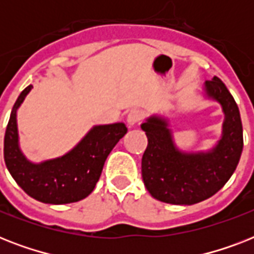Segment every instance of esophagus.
Here are the masks:
<instances>
[{
  "label": "esophagus",
  "instance_id": "1",
  "mask_svg": "<svg viewBox=\"0 0 254 254\" xmlns=\"http://www.w3.org/2000/svg\"><path fill=\"white\" fill-rule=\"evenodd\" d=\"M127 124L133 127L135 124H138L141 120H142V112L139 111V109H131L129 113H127Z\"/></svg>",
  "mask_w": 254,
  "mask_h": 254
}]
</instances>
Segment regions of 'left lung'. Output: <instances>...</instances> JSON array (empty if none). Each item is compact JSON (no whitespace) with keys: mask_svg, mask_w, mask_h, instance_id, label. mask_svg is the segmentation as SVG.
Wrapping results in <instances>:
<instances>
[{"mask_svg":"<svg viewBox=\"0 0 254 254\" xmlns=\"http://www.w3.org/2000/svg\"><path fill=\"white\" fill-rule=\"evenodd\" d=\"M205 96L224 112L221 138L209 151L183 153L175 146L167 120L151 116L141 125L147 147L142 157L145 187L157 200L191 205L208 199L232 177L243 151V124L233 96L219 79L205 81Z\"/></svg>","mask_w":254,"mask_h":254,"instance_id":"left-lung-1","label":"left lung"}]
</instances>
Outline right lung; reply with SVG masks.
Instances as JSON below:
<instances>
[{"mask_svg": "<svg viewBox=\"0 0 254 254\" xmlns=\"http://www.w3.org/2000/svg\"><path fill=\"white\" fill-rule=\"evenodd\" d=\"M31 88L29 85L21 92L10 113L3 139L6 167L17 185L42 203L67 204L81 200L93 191L105 159L127 134V127L123 123L97 125L67 154L41 163L30 162L18 143L17 109Z\"/></svg>", "mask_w": 254, "mask_h": 254, "instance_id": "add662e5", "label": "right lung"}]
</instances>
